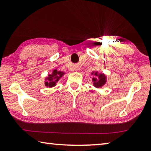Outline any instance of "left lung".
I'll use <instances>...</instances> for the list:
<instances>
[{"instance_id": "obj_1", "label": "left lung", "mask_w": 151, "mask_h": 151, "mask_svg": "<svg viewBox=\"0 0 151 151\" xmlns=\"http://www.w3.org/2000/svg\"><path fill=\"white\" fill-rule=\"evenodd\" d=\"M93 74V73H92ZM94 75L95 76H99V80L98 81L97 80V78H93V81L94 82V86H96L97 88H99V87H102L103 85H104V84L106 83V77L104 75H102V74H100V75H98V73L97 72L94 73Z\"/></svg>"}]
</instances>
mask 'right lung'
Returning a JSON list of instances; mask_svg holds the SVG:
<instances>
[{
  "mask_svg": "<svg viewBox=\"0 0 151 151\" xmlns=\"http://www.w3.org/2000/svg\"><path fill=\"white\" fill-rule=\"evenodd\" d=\"M64 74L65 73L63 72L54 70L51 75H48V76L47 78V81L45 82V85L48 87H52L55 86L57 82L59 80L60 77H62Z\"/></svg>",
  "mask_w": 151,
  "mask_h": 151,
  "instance_id": "obj_1",
  "label": "right lung"
}]
</instances>
